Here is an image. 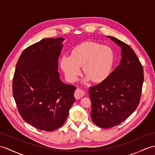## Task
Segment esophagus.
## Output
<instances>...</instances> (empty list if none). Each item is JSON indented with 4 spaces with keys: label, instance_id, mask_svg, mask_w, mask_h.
Instances as JSON below:
<instances>
[{
    "label": "esophagus",
    "instance_id": "esophagus-1",
    "mask_svg": "<svg viewBox=\"0 0 155 155\" xmlns=\"http://www.w3.org/2000/svg\"><path fill=\"white\" fill-rule=\"evenodd\" d=\"M84 95V92L82 91V90L77 88L76 90V91L74 92V97L76 99H80Z\"/></svg>",
    "mask_w": 155,
    "mask_h": 155
}]
</instances>
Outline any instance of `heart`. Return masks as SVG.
Instances as JSON below:
<instances>
[{
    "label": "heart",
    "mask_w": 155,
    "mask_h": 155,
    "mask_svg": "<svg viewBox=\"0 0 155 155\" xmlns=\"http://www.w3.org/2000/svg\"><path fill=\"white\" fill-rule=\"evenodd\" d=\"M114 55L108 47L95 42H85L76 47L71 55H63L60 65L67 80L74 82L81 74V67L94 82H100L108 75L112 66Z\"/></svg>",
    "instance_id": "b5f03b06"
}]
</instances>
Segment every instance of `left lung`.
Masks as SVG:
<instances>
[{"label": "left lung", "mask_w": 155, "mask_h": 155, "mask_svg": "<svg viewBox=\"0 0 155 155\" xmlns=\"http://www.w3.org/2000/svg\"><path fill=\"white\" fill-rule=\"evenodd\" d=\"M121 48L120 64L105 80L90 87L92 121L102 128L120 124L134 112L141 99L143 68L130 46L107 36Z\"/></svg>", "instance_id": "obj_1"}]
</instances>
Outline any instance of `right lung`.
<instances>
[{
	"instance_id": "add662e5",
	"label": "right lung",
	"mask_w": 155,
	"mask_h": 155,
	"mask_svg": "<svg viewBox=\"0 0 155 155\" xmlns=\"http://www.w3.org/2000/svg\"><path fill=\"white\" fill-rule=\"evenodd\" d=\"M63 38H45L21 53L12 81V93L23 120L40 130L62 126L75 101L76 87L60 80L58 59Z\"/></svg>"
}]
</instances>
